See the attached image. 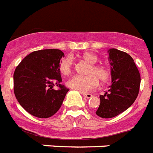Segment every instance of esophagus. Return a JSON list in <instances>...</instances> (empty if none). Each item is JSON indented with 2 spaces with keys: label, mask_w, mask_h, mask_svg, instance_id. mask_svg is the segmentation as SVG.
Masks as SVG:
<instances>
[{
  "label": "esophagus",
  "mask_w": 153,
  "mask_h": 153,
  "mask_svg": "<svg viewBox=\"0 0 153 153\" xmlns=\"http://www.w3.org/2000/svg\"><path fill=\"white\" fill-rule=\"evenodd\" d=\"M83 94V96L84 97H85V98H87V99L91 98V97L93 96V95H92V94H86V93H83V94Z\"/></svg>",
  "instance_id": "obj_1"
}]
</instances>
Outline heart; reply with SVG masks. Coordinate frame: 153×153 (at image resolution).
I'll list each match as a JSON object with an SVG mask.
<instances>
[{
    "label": "heart",
    "instance_id": "1",
    "mask_svg": "<svg viewBox=\"0 0 153 153\" xmlns=\"http://www.w3.org/2000/svg\"><path fill=\"white\" fill-rule=\"evenodd\" d=\"M83 60L91 64V67L87 72L88 76H74L67 82V85L72 89L80 92H89L97 89L99 86V79L105 83L110 78V71L106 66L97 65L98 57L94 53H87L82 56ZM74 69V59L71 56H66L61 59L59 70L64 76L70 75Z\"/></svg>",
    "mask_w": 153,
    "mask_h": 153
}]
</instances>
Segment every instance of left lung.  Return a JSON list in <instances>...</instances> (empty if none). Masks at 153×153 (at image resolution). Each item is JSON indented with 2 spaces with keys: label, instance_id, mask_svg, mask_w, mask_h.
Listing matches in <instances>:
<instances>
[{
  "label": "left lung",
  "instance_id": "obj_1",
  "mask_svg": "<svg viewBox=\"0 0 153 153\" xmlns=\"http://www.w3.org/2000/svg\"><path fill=\"white\" fill-rule=\"evenodd\" d=\"M108 53L112 83L108 92L100 96L96 111L103 118L115 117L127 110L137 98L141 83L139 70L128 53L116 49H109Z\"/></svg>",
  "mask_w": 153,
  "mask_h": 153
}]
</instances>
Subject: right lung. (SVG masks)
<instances>
[{
	"label": "right lung",
	"mask_w": 153,
	"mask_h": 153,
	"mask_svg": "<svg viewBox=\"0 0 153 153\" xmlns=\"http://www.w3.org/2000/svg\"><path fill=\"white\" fill-rule=\"evenodd\" d=\"M62 56L59 49L35 51L14 70V95L21 106L35 117L47 118L56 114L69 91L60 83L59 65ZM56 85L57 90L53 89Z\"/></svg>",
	"instance_id": "obj_1"
}]
</instances>
